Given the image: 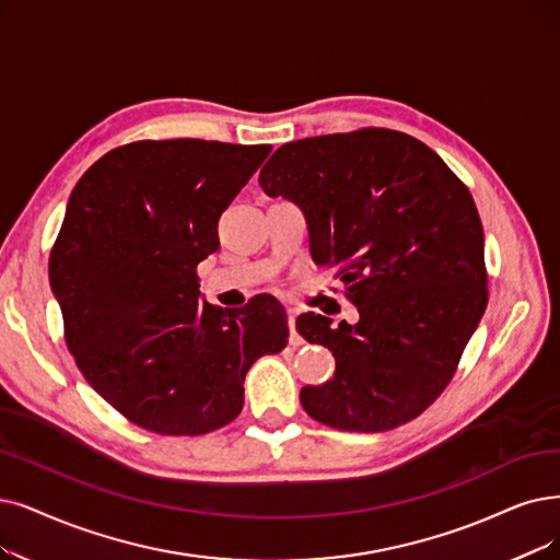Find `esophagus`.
<instances>
[{
    "label": "esophagus",
    "instance_id": "1",
    "mask_svg": "<svg viewBox=\"0 0 560 560\" xmlns=\"http://www.w3.org/2000/svg\"><path fill=\"white\" fill-rule=\"evenodd\" d=\"M287 324H289V345H292V347H301V345H303V338L296 332V312H294V310H289Z\"/></svg>",
    "mask_w": 560,
    "mask_h": 560
}]
</instances>
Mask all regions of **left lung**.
I'll return each mask as SVG.
<instances>
[{
    "label": "left lung",
    "mask_w": 560,
    "mask_h": 560,
    "mask_svg": "<svg viewBox=\"0 0 560 560\" xmlns=\"http://www.w3.org/2000/svg\"><path fill=\"white\" fill-rule=\"evenodd\" d=\"M259 186L307 220L317 264L338 268L358 324L307 312L296 330L335 355L301 405L342 432H386L451 384L487 307L485 234L468 188L407 132L361 128L282 144Z\"/></svg>",
    "instance_id": "left-lung-1"
}]
</instances>
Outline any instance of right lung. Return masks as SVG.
Masks as SVG:
<instances>
[{
	"mask_svg": "<svg viewBox=\"0 0 560 560\" xmlns=\"http://www.w3.org/2000/svg\"><path fill=\"white\" fill-rule=\"evenodd\" d=\"M271 149L140 140L107 151L71 192L48 266L66 347L89 386L138 428H225L253 363L287 347L276 299L222 312L199 301L197 280L220 245L218 218Z\"/></svg>",
	"mask_w": 560,
	"mask_h": 560,
	"instance_id": "right-lung-1",
	"label": "right lung"
}]
</instances>
